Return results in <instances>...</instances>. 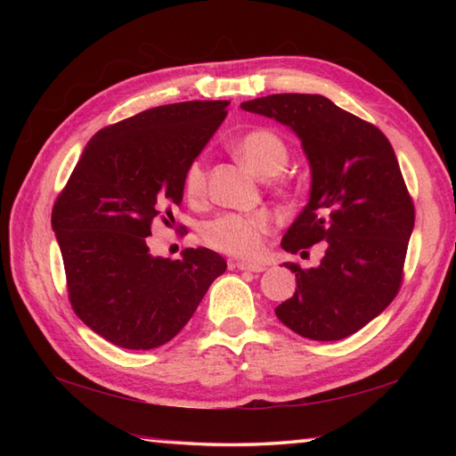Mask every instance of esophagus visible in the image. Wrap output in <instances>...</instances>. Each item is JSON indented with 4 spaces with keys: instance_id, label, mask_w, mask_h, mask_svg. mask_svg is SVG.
<instances>
[{
    "instance_id": "34e87169",
    "label": "esophagus",
    "mask_w": 456,
    "mask_h": 456,
    "mask_svg": "<svg viewBox=\"0 0 456 456\" xmlns=\"http://www.w3.org/2000/svg\"><path fill=\"white\" fill-rule=\"evenodd\" d=\"M235 266L239 270H247V273H263V270H266L265 265L260 263H247V260H239V263H235Z\"/></svg>"
}]
</instances>
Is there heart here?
I'll return each instance as SVG.
<instances>
[{"label":"heart","instance_id":"heart-1","mask_svg":"<svg viewBox=\"0 0 456 456\" xmlns=\"http://www.w3.org/2000/svg\"><path fill=\"white\" fill-rule=\"evenodd\" d=\"M231 151L245 167L260 178H273L282 172L289 162L288 142L282 134L268 127H255L240 134L231 144ZM280 191L288 183H276ZM182 191L191 203L206 198L208 167L201 157L191 159L182 174ZM273 233V221L265 211L255 213H223L201 227L203 240L221 253L239 258H256L265 248L266 237Z\"/></svg>","mask_w":456,"mask_h":456}]
</instances>
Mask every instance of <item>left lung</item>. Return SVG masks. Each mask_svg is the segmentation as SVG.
<instances>
[{"mask_svg": "<svg viewBox=\"0 0 456 456\" xmlns=\"http://www.w3.org/2000/svg\"><path fill=\"white\" fill-rule=\"evenodd\" d=\"M240 108L292 127L312 164V196L282 248L304 256L322 243L325 255L317 268L286 265L297 288L278 319L314 341L356 333L398 296L415 221L390 141L315 94H273Z\"/></svg>", "mask_w": 456, "mask_h": 456, "instance_id": "obj_1", "label": "left lung"}]
</instances>
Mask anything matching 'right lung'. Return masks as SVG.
Segmentation results:
<instances>
[{
	"label": "right lung",
	"instance_id": "obj_1",
	"mask_svg": "<svg viewBox=\"0 0 456 456\" xmlns=\"http://www.w3.org/2000/svg\"><path fill=\"white\" fill-rule=\"evenodd\" d=\"M229 102L159 105L90 139L53 208L68 299L105 341L149 351L176 337L227 270L209 248L149 255L154 219L182 201V174L227 118Z\"/></svg>",
	"mask_w": 456,
	"mask_h": 456
}]
</instances>
